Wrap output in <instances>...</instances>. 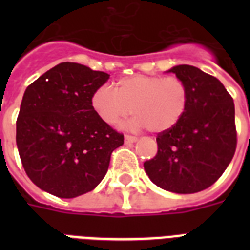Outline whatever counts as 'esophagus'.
I'll use <instances>...</instances> for the list:
<instances>
[{
  "label": "esophagus",
  "mask_w": 250,
  "mask_h": 250,
  "mask_svg": "<svg viewBox=\"0 0 250 250\" xmlns=\"http://www.w3.org/2000/svg\"><path fill=\"white\" fill-rule=\"evenodd\" d=\"M125 141L127 143V144H131V143H135V141H137V137L132 136V135H125Z\"/></svg>",
  "instance_id": "obj_1"
}]
</instances>
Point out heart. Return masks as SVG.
<instances>
[{
	"mask_svg": "<svg viewBox=\"0 0 250 250\" xmlns=\"http://www.w3.org/2000/svg\"><path fill=\"white\" fill-rule=\"evenodd\" d=\"M90 105L105 125H122L132 110L133 125L162 133L178 125L188 106V88L176 76L132 75L110 86H100Z\"/></svg>",
	"mask_w": 250,
	"mask_h": 250,
	"instance_id": "heart-1",
	"label": "heart"
}]
</instances>
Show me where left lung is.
Wrapping results in <instances>:
<instances>
[{
    "label": "left lung",
    "mask_w": 250,
    "mask_h": 250,
    "mask_svg": "<svg viewBox=\"0 0 250 250\" xmlns=\"http://www.w3.org/2000/svg\"><path fill=\"white\" fill-rule=\"evenodd\" d=\"M168 72L186 83L188 106L178 125L157 135L158 152L144 168L162 189L196 193L213 186L233 158L235 105L225 85L200 68L180 64Z\"/></svg>",
    "instance_id": "8db88e82"
}]
</instances>
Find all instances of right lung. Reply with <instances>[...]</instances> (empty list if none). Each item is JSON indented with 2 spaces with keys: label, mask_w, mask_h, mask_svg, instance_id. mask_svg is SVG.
I'll use <instances>...</instances> for the list:
<instances>
[{
  "label": "right lung",
  "mask_w": 250,
  "mask_h": 250,
  "mask_svg": "<svg viewBox=\"0 0 250 250\" xmlns=\"http://www.w3.org/2000/svg\"><path fill=\"white\" fill-rule=\"evenodd\" d=\"M106 72L63 62L27 86L17 119V146L28 178L45 192L74 198L90 192L107 172L123 133L105 125L90 98Z\"/></svg>",
  "instance_id": "1"
}]
</instances>
